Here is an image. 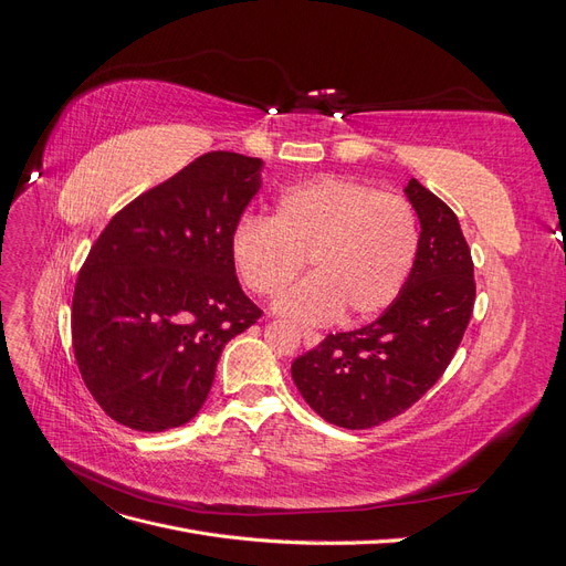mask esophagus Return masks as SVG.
Masks as SVG:
<instances>
[{"label":"esophagus","mask_w":566,"mask_h":566,"mask_svg":"<svg viewBox=\"0 0 566 566\" xmlns=\"http://www.w3.org/2000/svg\"><path fill=\"white\" fill-rule=\"evenodd\" d=\"M302 337H304V345L306 347H316L318 342H321V335L316 331H312V328H302Z\"/></svg>","instance_id":"esophagus-1"}]
</instances>
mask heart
<instances>
[{
    "mask_svg": "<svg viewBox=\"0 0 566 566\" xmlns=\"http://www.w3.org/2000/svg\"><path fill=\"white\" fill-rule=\"evenodd\" d=\"M418 252L413 205L347 177L290 186L271 219L243 217L231 233L235 271L262 297L283 295L312 264L314 276L279 302L306 323L378 316L403 293Z\"/></svg>",
    "mask_w": 566,
    "mask_h": 566,
    "instance_id": "1",
    "label": "heart"
}]
</instances>
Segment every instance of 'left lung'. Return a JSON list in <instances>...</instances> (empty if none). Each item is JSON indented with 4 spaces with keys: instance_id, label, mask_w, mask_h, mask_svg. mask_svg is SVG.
<instances>
[{
    "instance_id": "left-lung-1",
    "label": "left lung",
    "mask_w": 566,
    "mask_h": 566,
    "mask_svg": "<svg viewBox=\"0 0 566 566\" xmlns=\"http://www.w3.org/2000/svg\"><path fill=\"white\" fill-rule=\"evenodd\" d=\"M403 191L420 219L403 293L380 318L328 335L293 364L304 401L345 430H368L413 406L451 364L472 316L474 264L458 217L418 179Z\"/></svg>"
}]
</instances>
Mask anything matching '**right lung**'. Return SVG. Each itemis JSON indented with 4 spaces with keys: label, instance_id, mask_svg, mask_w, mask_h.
Listing matches in <instances>:
<instances>
[{
    "label": "right lung",
    "instance_id": "right-lung-1",
    "mask_svg": "<svg viewBox=\"0 0 566 566\" xmlns=\"http://www.w3.org/2000/svg\"><path fill=\"white\" fill-rule=\"evenodd\" d=\"M262 165L205 153L119 210L84 260L73 295L75 361L96 403L129 430L191 420L221 349L262 316L231 256Z\"/></svg>",
    "mask_w": 566,
    "mask_h": 566
}]
</instances>
